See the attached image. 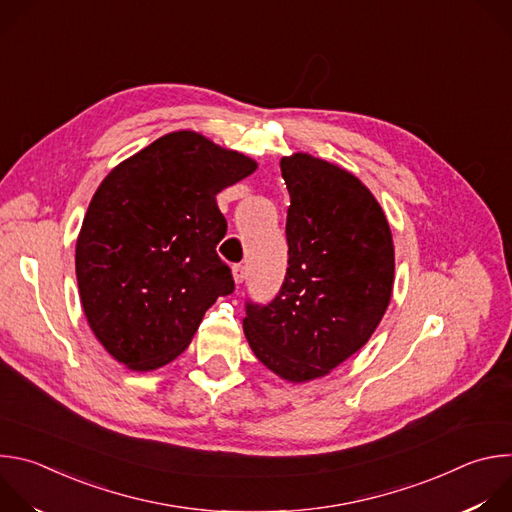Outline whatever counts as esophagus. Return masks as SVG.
Segmentation results:
<instances>
[{
  "mask_svg": "<svg viewBox=\"0 0 512 512\" xmlns=\"http://www.w3.org/2000/svg\"><path fill=\"white\" fill-rule=\"evenodd\" d=\"M233 277H235V283H243L245 281V267L243 265H235L233 267Z\"/></svg>",
  "mask_w": 512,
  "mask_h": 512,
  "instance_id": "esophagus-1",
  "label": "esophagus"
}]
</instances>
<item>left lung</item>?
Wrapping results in <instances>:
<instances>
[{"label": "left lung", "instance_id": "8db88e82", "mask_svg": "<svg viewBox=\"0 0 512 512\" xmlns=\"http://www.w3.org/2000/svg\"><path fill=\"white\" fill-rule=\"evenodd\" d=\"M281 176L287 271L267 306L245 304L243 330L269 371L304 383L369 342L391 300L395 251L381 204L350 172L294 154Z\"/></svg>", "mask_w": 512, "mask_h": 512}]
</instances>
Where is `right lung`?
<instances>
[{
  "instance_id": "add662e5",
  "label": "right lung",
  "mask_w": 512,
  "mask_h": 512,
  "mask_svg": "<svg viewBox=\"0 0 512 512\" xmlns=\"http://www.w3.org/2000/svg\"><path fill=\"white\" fill-rule=\"evenodd\" d=\"M255 168L200 133L174 131L97 188L77 241L79 294L97 340L125 367H164L216 298L235 291L216 255L227 233L216 194Z\"/></svg>"
}]
</instances>
